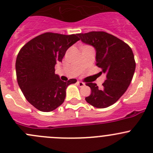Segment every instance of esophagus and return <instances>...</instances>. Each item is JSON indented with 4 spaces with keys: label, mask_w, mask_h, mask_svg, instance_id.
<instances>
[{
    "label": "esophagus",
    "mask_w": 153,
    "mask_h": 153,
    "mask_svg": "<svg viewBox=\"0 0 153 153\" xmlns=\"http://www.w3.org/2000/svg\"><path fill=\"white\" fill-rule=\"evenodd\" d=\"M78 84L79 85V87H84L85 84H84V82H82V81H78Z\"/></svg>",
    "instance_id": "34e87169"
}]
</instances>
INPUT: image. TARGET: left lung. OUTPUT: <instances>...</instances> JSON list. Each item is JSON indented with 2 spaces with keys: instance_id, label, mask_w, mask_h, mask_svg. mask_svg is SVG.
I'll use <instances>...</instances> for the list:
<instances>
[{
  "instance_id": "left-lung-1",
  "label": "left lung",
  "mask_w": 153,
  "mask_h": 153,
  "mask_svg": "<svg viewBox=\"0 0 153 153\" xmlns=\"http://www.w3.org/2000/svg\"><path fill=\"white\" fill-rule=\"evenodd\" d=\"M83 42L93 45L96 51V63L106 73L102 88L95 83H87L91 94L85 100L95 108H105L117 102L128 89L135 70L134 54L129 45L104 31L78 33Z\"/></svg>"
}]
</instances>
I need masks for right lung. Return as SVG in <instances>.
Returning <instances> with one entry per match:
<instances>
[{"mask_svg":"<svg viewBox=\"0 0 153 153\" xmlns=\"http://www.w3.org/2000/svg\"><path fill=\"white\" fill-rule=\"evenodd\" d=\"M78 34L45 33L27 42L16 62V78L27 100L43 112L55 110L64 102L66 87L76 79L63 81L54 73L68 48L79 40Z\"/></svg>","mask_w":153,"mask_h":153,"instance_id":"add662e5","label":"right lung"}]
</instances>
